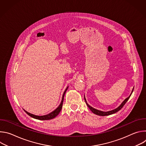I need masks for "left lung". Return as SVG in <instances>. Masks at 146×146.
Returning a JSON list of instances; mask_svg holds the SVG:
<instances>
[{
	"instance_id": "8db88e82",
	"label": "left lung",
	"mask_w": 146,
	"mask_h": 146,
	"mask_svg": "<svg viewBox=\"0 0 146 146\" xmlns=\"http://www.w3.org/2000/svg\"><path fill=\"white\" fill-rule=\"evenodd\" d=\"M133 89H134V88H133V90H132V92H131V95L129 96V97H128L127 99H125L124 101L121 103V105L119 107H118L117 109H114V110H113L109 111H107V112L102 111L96 110V109H95L92 108L91 106H90L88 105V104L87 103V101H86V99L85 98H84V99H85V101H86V104H87V106L89 108V109L92 111V112L93 113H94V114H96V115H101V116L109 115H111V114H114V113H115L118 112L119 110H120L122 108V107L125 105V103H127V102L128 100V99H129L130 96H131V95H132V92H133Z\"/></svg>"
}]
</instances>
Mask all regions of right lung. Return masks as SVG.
<instances>
[{
  "label": "right lung",
  "mask_w": 146,
  "mask_h": 146,
  "mask_svg": "<svg viewBox=\"0 0 146 146\" xmlns=\"http://www.w3.org/2000/svg\"><path fill=\"white\" fill-rule=\"evenodd\" d=\"M68 87L66 88V89L65 90L64 94H63V96H62V101H61V103L59 105V106L58 107V108H56L54 111H53L52 112H51V113L47 114V115H42V116H38V115H33L32 114H31L28 112H27V111H25V110H24L25 113L28 114L29 116H31V117L33 118H35V119H39V120H48V119H52L54 118H55L56 116H57L59 113H60L61 109H62V105H63V102H64V96H65V92L66 91H67L68 90Z\"/></svg>",
  "instance_id": "right-lung-1"
}]
</instances>
